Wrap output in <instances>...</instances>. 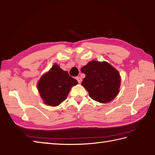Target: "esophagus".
I'll list each match as a JSON object with an SVG mask.
<instances>
[{"label":"esophagus","mask_w":155,"mask_h":155,"mask_svg":"<svg viewBox=\"0 0 155 155\" xmlns=\"http://www.w3.org/2000/svg\"><path fill=\"white\" fill-rule=\"evenodd\" d=\"M76 80H78V83H79V84H80L81 82V81H82L81 78L80 77H76Z\"/></svg>","instance_id":"34e87169"}]
</instances>
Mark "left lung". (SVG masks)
I'll return each instance as SVG.
<instances>
[{
    "label": "left lung",
    "instance_id": "left-lung-1",
    "mask_svg": "<svg viewBox=\"0 0 155 155\" xmlns=\"http://www.w3.org/2000/svg\"><path fill=\"white\" fill-rule=\"evenodd\" d=\"M86 77L81 82L91 99L100 103L111 102L120 91L121 78L117 69L106 61H91L81 68Z\"/></svg>",
    "mask_w": 155,
    "mask_h": 155
}]
</instances>
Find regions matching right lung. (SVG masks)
<instances>
[{
	"instance_id": "1",
	"label": "right lung",
	"mask_w": 155,
	"mask_h": 155,
	"mask_svg": "<svg viewBox=\"0 0 155 155\" xmlns=\"http://www.w3.org/2000/svg\"><path fill=\"white\" fill-rule=\"evenodd\" d=\"M78 82L54 64L49 70L42 75L37 83V90L44 104L58 106L67 98L71 87Z\"/></svg>"
}]
</instances>
